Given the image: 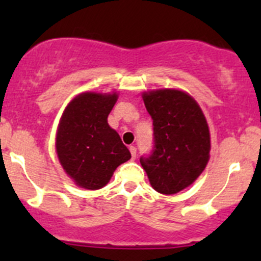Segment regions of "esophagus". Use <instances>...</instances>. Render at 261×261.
<instances>
[{"instance_id": "esophagus-1", "label": "esophagus", "mask_w": 261, "mask_h": 261, "mask_svg": "<svg viewBox=\"0 0 261 261\" xmlns=\"http://www.w3.org/2000/svg\"><path fill=\"white\" fill-rule=\"evenodd\" d=\"M128 149H130L131 158H133V159H136V147L135 146H130Z\"/></svg>"}]
</instances>
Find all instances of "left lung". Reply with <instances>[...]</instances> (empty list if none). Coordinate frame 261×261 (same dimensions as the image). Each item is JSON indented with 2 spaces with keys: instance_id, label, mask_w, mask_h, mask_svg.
<instances>
[{
  "instance_id": "8db88e82",
  "label": "left lung",
  "mask_w": 261,
  "mask_h": 261,
  "mask_svg": "<svg viewBox=\"0 0 261 261\" xmlns=\"http://www.w3.org/2000/svg\"><path fill=\"white\" fill-rule=\"evenodd\" d=\"M143 99L154 126V147L141 156L150 184L162 194L191 186L210 160V130L193 97L178 89L144 92Z\"/></svg>"
}]
</instances>
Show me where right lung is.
<instances>
[{
  "label": "right lung",
  "mask_w": 261,
  "mask_h": 261,
  "mask_svg": "<svg viewBox=\"0 0 261 261\" xmlns=\"http://www.w3.org/2000/svg\"><path fill=\"white\" fill-rule=\"evenodd\" d=\"M117 93L86 92L63 112L57 131V154L63 169L77 186L99 189L118 165L131 158L120 135L107 122Z\"/></svg>",
  "instance_id": "obj_1"
}]
</instances>
